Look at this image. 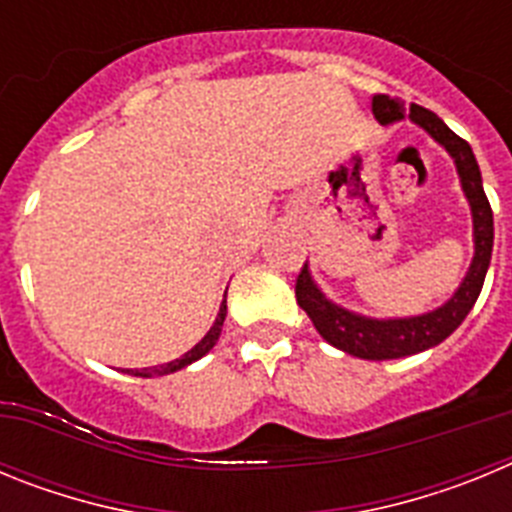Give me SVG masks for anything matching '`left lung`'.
<instances>
[{
    "label": "left lung",
    "instance_id": "1",
    "mask_svg": "<svg viewBox=\"0 0 512 512\" xmlns=\"http://www.w3.org/2000/svg\"><path fill=\"white\" fill-rule=\"evenodd\" d=\"M372 112L384 125L402 120V117L408 115L410 120L428 130L454 156L456 169H459L461 176V187L467 192V200L472 205L474 215V261L469 266V274L464 277L461 287L456 289V295L443 307L428 312V315L405 320L359 318L354 312L343 310V307L333 305V302H328L320 295V289L312 284L310 274H307V264L300 269L295 284L297 305L307 312V318L312 320L320 336L330 346L341 348V351L351 356L384 361L400 359V356L418 354V351H425V348L438 346L443 338H449L464 323V318L469 315L474 302H477L479 292H482V284H485L487 266H490L492 259L495 228H492V207L485 189H482V174H479L477 158H474L467 140L459 138L441 117L420 107V104H413L405 112V102L390 97V94H374Z\"/></svg>",
    "mask_w": 512,
    "mask_h": 512
}]
</instances>
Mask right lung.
<instances>
[{
    "instance_id": "right-lung-1",
    "label": "right lung",
    "mask_w": 512,
    "mask_h": 512,
    "mask_svg": "<svg viewBox=\"0 0 512 512\" xmlns=\"http://www.w3.org/2000/svg\"><path fill=\"white\" fill-rule=\"evenodd\" d=\"M225 312H228V305H220V312H217V320H215V325H212L210 330H207V336L202 338L200 343H197V346L192 348V351H187V354L182 356V359H176V361H169V364H161V366H151V369H140V372H128L130 374H135V377H161V374H171V372H176V369H182V366H187V364H192V361H197V359H202V356L207 354V351H210L212 346H215V341L217 338H220V330H223V323H225Z\"/></svg>"
}]
</instances>
